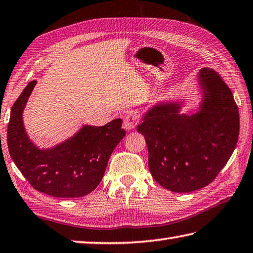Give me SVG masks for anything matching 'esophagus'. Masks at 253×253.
Listing matches in <instances>:
<instances>
[{"mask_svg":"<svg viewBox=\"0 0 253 253\" xmlns=\"http://www.w3.org/2000/svg\"><path fill=\"white\" fill-rule=\"evenodd\" d=\"M140 122V114L134 111H130L126 114L125 120H123V126L126 130H131V128L135 127L137 123Z\"/></svg>","mask_w":253,"mask_h":253,"instance_id":"obj_1","label":"esophagus"}]
</instances>
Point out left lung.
Listing matches in <instances>:
<instances>
[{
  "mask_svg": "<svg viewBox=\"0 0 253 253\" xmlns=\"http://www.w3.org/2000/svg\"><path fill=\"white\" fill-rule=\"evenodd\" d=\"M201 109L179 114L180 104L160 103L137 126L149 150V169L166 189L189 193L211 184L230 159L239 136V110L215 70L203 68Z\"/></svg>",
  "mask_w": 253,
  "mask_h": 253,
  "instance_id": "obj_1",
  "label": "left lung"
}]
</instances>
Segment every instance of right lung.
<instances>
[{
    "label": "right lung",
    "instance_id": "right-lung-1",
    "mask_svg": "<svg viewBox=\"0 0 253 253\" xmlns=\"http://www.w3.org/2000/svg\"><path fill=\"white\" fill-rule=\"evenodd\" d=\"M36 84H28L14 102L7 126L9 155L24 177L41 193L54 197H83L101 182L113 150L126 136L122 120L103 126H84L77 134L49 150H40L28 139L23 110Z\"/></svg>",
    "mask_w": 253,
    "mask_h": 253
}]
</instances>
